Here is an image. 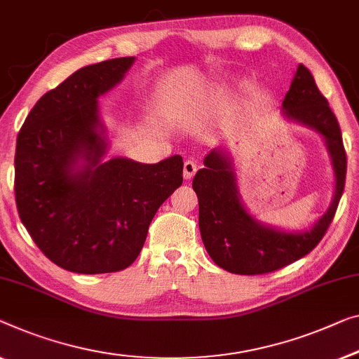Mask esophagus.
I'll list each match as a JSON object with an SVG mask.
<instances>
[{
    "mask_svg": "<svg viewBox=\"0 0 359 359\" xmlns=\"http://www.w3.org/2000/svg\"><path fill=\"white\" fill-rule=\"evenodd\" d=\"M196 170H198V165H196L195 161H191V159H189V161L184 163V177L187 180H190L191 177H194Z\"/></svg>",
    "mask_w": 359,
    "mask_h": 359,
    "instance_id": "obj_1",
    "label": "esophagus"
}]
</instances>
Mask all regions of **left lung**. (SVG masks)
<instances>
[{"mask_svg":"<svg viewBox=\"0 0 359 359\" xmlns=\"http://www.w3.org/2000/svg\"><path fill=\"white\" fill-rule=\"evenodd\" d=\"M282 106L288 119L313 127L325 138L335 170L332 205L308 232L290 233L261 226L240 201L232 161L221 149H212L191 185L200 206L198 222L205 248L214 263L233 274H267L306 256L327 232L344 194L346 153L339 121L303 64L298 66Z\"/></svg>","mask_w":359,"mask_h":359,"instance_id":"8db88e82","label":"left lung"}]
</instances>
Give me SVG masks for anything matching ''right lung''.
Masks as SVG:
<instances>
[{
  "mask_svg": "<svg viewBox=\"0 0 359 359\" xmlns=\"http://www.w3.org/2000/svg\"><path fill=\"white\" fill-rule=\"evenodd\" d=\"M135 57L79 69L50 90L20 127L14 156L19 217L48 259L77 274H106L140 255L159 206L182 185L184 161L127 158L101 163L98 98L119 83ZM86 161L76 171V163Z\"/></svg>",
  "mask_w": 359,
  "mask_h": 359,
  "instance_id": "add662e5",
  "label": "right lung"
}]
</instances>
